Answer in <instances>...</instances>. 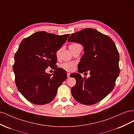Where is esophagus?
Returning a JSON list of instances; mask_svg holds the SVG:
<instances>
[{
  "label": "esophagus",
  "instance_id": "obj_1",
  "mask_svg": "<svg viewBox=\"0 0 134 134\" xmlns=\"http://www.w3.org/2000/svg\"><path fill=\"white\" fill-rule=\"evenodd\" d=\"M70 75V73H69V72H68V73H67V78H69Z\"/></svg>",
  "mask_w": 134,
  "mask_h": 134
}]
</instances>
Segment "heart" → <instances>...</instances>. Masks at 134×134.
<instances>
[{"label":"heart","mask_w":134,"mask_h":134,"mask_svg":"<svg viewBox=\"0 0 134 134\" xmlns=\"http://www.w3.org/2000/svg\"><path fill=\"white\" fill-rule=\"evenodd\" d=\"M77 45H79V44L72 43L69 46V48H70L71 47H74ZM60 53V50H58L57 51V53H56V55H57L58 56L59 55ZM75 65V64L73 62H68V63H65L62 64L61 67H62L63 69H65V70L71 71L74 69Z\"/></svg>","instance_id":"obj_1"}]
</instances>
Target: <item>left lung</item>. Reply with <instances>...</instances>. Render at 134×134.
I'll use <instances>...</instances> for the list:
<instances>
[{"label": "left lung", "instance_id": "8db88e82", "mask_svg": "<svg viewBox=\"0 0 134 134\" xmlns=\"http://www.w3.org/2000/svg\"><path fill=\"white\" fill-rule=\"evenodd\" d=\"M68 41L82 44L84 53L78 64V72L90 71L91 75L83 78L80 74H72L76 80L72 96L84 104L98 103L113 90L120 74V56L115 44L109 36L90 28L72 34Z\"/></svg>", "mask_w": 134, "mask_h": 134}]
</instances>
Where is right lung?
I'll list each match as a JSON object with an SVG mask.
<instances>
[{
    "mask_svg": "<svg viewBox=\"0 0 134 134\" xmlns=\"http://www.w3.org/2000/svg\"><path fill=\"white\" fill-rule=\"evenodd\" d=\"M69 34L55 35L40 31L22 40L14 56L13 69L18 90L29 102L38 105L50 103L66 79V72L58 68L53 74L46 69L55 68L56 51Z\"/></svg>",
    "mask_w": 134,
    "mask_h": 134,
    "instance_id": "obj_1",
    "label": "right lung"
}]
</instances>
